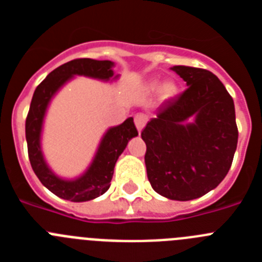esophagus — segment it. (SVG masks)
Here are the masks:
<instances>
[{
  "mask_svg": "<svg viewBox=\"0 0 262 262\" xmlns=\"http://www.w3.org/2000/svg\"><path fill=\"white\" fill-rule=\"evenodd\" d=\"M147 122H148V117L145 114L135 115V124H136V128H138L139 133H140L143 128H144V126Z\"/></svg>",
  "mask_w": 262,
  "mask_h": 262,
  "instance_id": "obj_1",
  "label": "esophagus"
}]
</instances>
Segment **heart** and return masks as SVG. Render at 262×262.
Listing matches in <instances>:
<instances>
[{"label": "heart", "mask_w": 262, "mask_h": 262, "mask_svg": "<svg viewBox=\"0 0 262 262\" xmlns=\"http://www.w3.org/2000/svg\"><path fill=\"white\" fill-rule=\"evenodd\" d=\"M165 90H166V92H169V90H170V86H169V85H168V86L165 88Z\"/></svg>", "instance_id": "1"}]
</instances>
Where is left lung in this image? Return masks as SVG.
<instances>
[{"label": "left lung", "mask_w": 262, "mask_h": 262, "mask_svg": "<svg viewBox=\"0 0 262 262\" xmlns=\"http://www.w3.org/2000/svg\"><path fill=\"white\" fill-rule=\"evenodd\" d=\"M186 90L160 107L142 131L154 190L174 201L200 198L223 181L239 131L233 99L221 80L202 68L176 66ZM195 116L194 124L183 122Z\"/></svg>", "instance_id": "1"}]
</instances>
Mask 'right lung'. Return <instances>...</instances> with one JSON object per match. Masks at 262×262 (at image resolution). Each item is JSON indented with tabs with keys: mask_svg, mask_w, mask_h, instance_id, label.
Masks as SVG:
<instances>
[{
	"mask_svg": "<svg viewBox=\"0 0 262 262\" xmlns=\"http://www.w3.org/2000/svg\"><path fill=\"white\" fill-rule=\"evenodd\" d=\"M114 62L108 60L75 59L53 69L36 86L26 118V140L30 164L38 176L39 181L55 195L72 202H85L102 195L110 187L111 178L118 157L124 151L129 139L138 136L134 118H128L122 124L113 127L103 136L93 163L84 176L75 181H66L51 172L40 149V131L46 108L51 98L60 86L72 76L84 75L99 80H110L114 76Z\"/></svg>",
	"mask_w": 262,
	"mask_h": 262,
	"instance_id": "obj_1",
	"label": "right lung"
}]
</instances>
